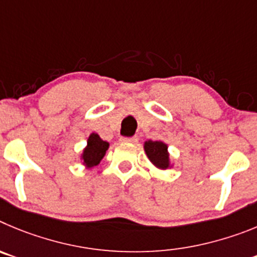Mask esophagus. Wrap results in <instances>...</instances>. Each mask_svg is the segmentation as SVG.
<instances>
[{
    "instance_id": "34e87169",
    "label": "esophagus",
    "mask_w": 257,
    "mask_h": 257,
    "mask_svg": "<svg viewBox=\"0 0 257 257\" xmlns=\"http://www.w3.org/2000/svg\"><path fill=\"white\" fill-rule=\"evenodd\" d=\"M137 140H138V138L136 137V136H134V137H123V138H121V141H123V142H128V143L137 142Z\"/></svg>"
}]
</instances>
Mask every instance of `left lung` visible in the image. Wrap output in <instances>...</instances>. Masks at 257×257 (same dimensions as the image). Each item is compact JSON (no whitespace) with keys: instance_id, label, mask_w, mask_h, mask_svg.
Masks as SVG:
<instances>
[{"instance_id":"1","label":"left lung","mask_w":257,"mask_h":257,"mask_svg":"<svg viewBox=\"0 0 257 257\" xmlns=\"http://www.w3.org/2000/svg\"><path fill=\"white\" fill-rule=\"evenodd\" d=\"M145 152L152 164L159 169L170 168V159H169L168 145L161 141H146Z\"/></svg>"}]
</instances>
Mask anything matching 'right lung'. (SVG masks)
<instances>
[{
    "mask_svg": "<svg viewBox=\"0 0 257 257\" xmlns=\"http://www.w3.org/2000/svg\"><path fill=\"white\" fill-rule=\"evenodd\" d=\"M108 146H110L108 142L101 140L98 134L92 133L88 137V141H87L85 149L83 150V164L87 168H93V166L98 165L100 161L103 159V156H105Z\"/></svg>",
    "mask_w": 257,
    "mask_h": 257,
    "instance_id": "1",
    "label": "right lung"
}]
</instances>
